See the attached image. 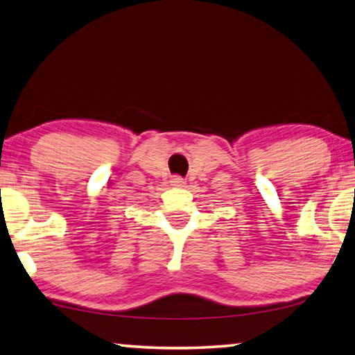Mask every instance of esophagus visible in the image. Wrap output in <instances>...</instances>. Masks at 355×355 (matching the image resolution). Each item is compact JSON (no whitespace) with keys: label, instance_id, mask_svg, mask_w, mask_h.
<instances>
[{"label":"esophagus","instance_id":"34e87169","mask_svg":"<svg viewBox=\"0 0 355 355\" xmlns=\"http://www.w3.org/2000/svg\"><path fill=\"white\" fill-rule=\"evenodd\" d=\"M171 183H172L173 186H183V184H184V178L180 177V175H173V177L171 178Z\"/></svg>","mask_w":355,"mask_h":355}]
</instances>
